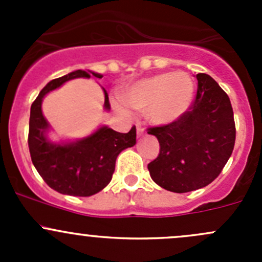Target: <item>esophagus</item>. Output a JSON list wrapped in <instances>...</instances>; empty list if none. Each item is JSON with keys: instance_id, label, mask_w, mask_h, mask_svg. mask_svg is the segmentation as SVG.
<instances>
[{"instance_id": "1", "label": "esophagus", "mask_w": 262, "mask_h": 262, "mask_svg": "<svg viewBox=\"0 0 262 262\" xmlns=\"http://www.w3.org/2000/svg\"><path fill=\"white\" fill-rule=\"evenodd\" d=\"M144 134H146V132H144V129L142 128L141 124H137V136H138V137H143Z\"/></svg>"}]
</instances>
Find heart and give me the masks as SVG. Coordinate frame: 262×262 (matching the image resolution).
I'll use <instances>...</instances> for the list:
<instances>
[{
    "label": "heart",
    "mask_w": 262,
    "mask_h": 262,
    "mask_svg": "<svg viewBox=\"0 0 262 262\" xmlns=\"http://www.w3.org/2000/svg\"><path fill=\"white\" fill-rule=\"evenodd\" d=\"M194 99V82L185 72H167L137 82L124 92V102L137 112H146L148 121L167 125L189 110ZM120 112L121 105L116 104Z\"/></svg>",
    "instance_id": "heart-1"
}]
</instances>
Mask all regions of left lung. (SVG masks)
<instances>
[{"instance_id":"obj_1","label":"left lung","mask_w":262,"mask_h":262,"mask_svg":"<svg viewBox=\"0 0 262 262\" xmlns=\"http://www.w3.org/2000/svg\"><path fill=\"white\" fill-rule=\"evenodd\" d=\"M198 91L186 113L167 125L148 128L160 153L148 163L152 180L172 192L202 189L218 178L236 141L229 97L205 73H198Z\"/></svg>"}]
</instances>
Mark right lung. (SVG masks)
Returning <instances> with one entry per match:
<instances>
[{"mask_svg": "<svg viewBox=\"0 0 262 262\" xmlns=\"http://www.w3.org/2000/svg\"><path fill=\"white\" fill-rule=\"evenodd\" d=\"M101 78L100 73L77 70L52 80L40 91L30 109L29 150L39 175L49 187L64 195L91 196L101 191L115 170L116 157L125 148L136 144V126L128 133H119L107 126H100L86 138L76 142L53 143L47 137L49 124L41 112L44 96L73 78ZM104 90L105 110H110L109 96Z\"/></svg>", "mask_w": 262, "mask_h": 262, "instance_id": "1", "label": "right lung"}]
</instances>
